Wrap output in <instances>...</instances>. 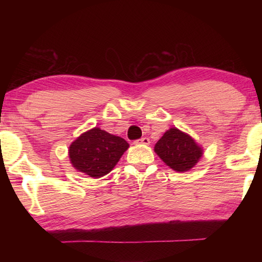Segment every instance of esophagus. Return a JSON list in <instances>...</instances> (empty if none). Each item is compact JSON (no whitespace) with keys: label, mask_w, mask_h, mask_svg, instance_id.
<instances>
[{"label":"esophagus","mask_w":262,"mask_h":262,"mask_svg":"<svg viewBox=\"0 0 262 262\" xmlns=\"http://www.w3.org/2000/svg\"><path fill=\"white\" fill-rule=\"evenodd\" d=\"M134 143H135V144H145V145H149L150 140L148 139V137H142V139H140V140L134 141Z\"/></svg>","instance_id":"1"}]
</instances>
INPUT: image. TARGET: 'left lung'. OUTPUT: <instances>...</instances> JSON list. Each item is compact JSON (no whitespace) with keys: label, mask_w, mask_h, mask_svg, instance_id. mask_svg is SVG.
Listing matches in <instances>:
<instances>
[{"label":"left lung","mask_w":262,"mask_h":262,"mask_svg":"<svg viewBox=\"0 0 262 262\" xmlns=\"http://www.w3.org/2000/svg\"><path fill=\"white\" fill-rule=\"evenodd\" d=\"M159 158L177 172H186L196 165L203 150L194 139L178 128H170L155 145Z\"/></svg>","instance_id":"1"}]
</instances>
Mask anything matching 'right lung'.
<instances>
[{
  "label": "right lung",
  "mask_w": 262,
  "mask_h": 262,
  "mask_svg": "<svg viewBox=\"0 0 262 262\" xmlns=\"http://www.w3.org/2000/svg\"><path fill=\"white\" fill-rule=\"evenodd\" d=\"M128 147L129 144L122 137L95 127L70 144V163L77 171L100 178L113 170Z\"/></svg>",
  "instance_id": "obj_1"
}]
</instances>
